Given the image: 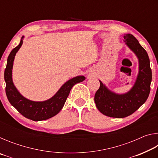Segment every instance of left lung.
I'll list each match as a JSON object with an SVG mask.
<instances>
[{
    "mask_svg": "<svg viewBox=\"0 0 158 158\" xmlns=\"http://www.w3.org/2000/svg\"><path fill=\"white\" fill-rule=\"evenodd\" d=\"M124 42L137 56L139 73L133 87L124 94H116L100 81L95 102L102 114L113 118H125L132 114L145 102L151 90L152 71L146 51L132 34L124 35Z\"/></svg>",
    "mask_w": 158,
    "mask_h": 158,
    "instance_id": "1",
    "label": "left lung"
}]
</instances>
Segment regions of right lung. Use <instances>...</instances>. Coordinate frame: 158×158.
Returning a JSON list of instances; mask_svg holds the SVG:
<instances>
[{
  "mask_svg": "<svg viewBox=\"0 0 158 158\" xmlns=\"http://www.w3.org/2000/svg\"><path fill=\"white\" fill-rule=\"evenodd\" d=\"M23 36L21 37L19 44L12 50L7 58V65L4 73L5 81L6 83L5 93L10 104L21 115L34 121H44L59 113L65 105L73 85L77 83L83 81L85 78L84 76H77L69 79L60 87L58 91L52 98L47 100L35 102L26 99L21 95L16 89L13 84L12 77L13 62L16 53L23 44Z\"/></svg>",
  "mask_w": 158,
  "mask_h": 158,
  "instance_id": "1",
  "label": "right lung"
}]
</instances>
